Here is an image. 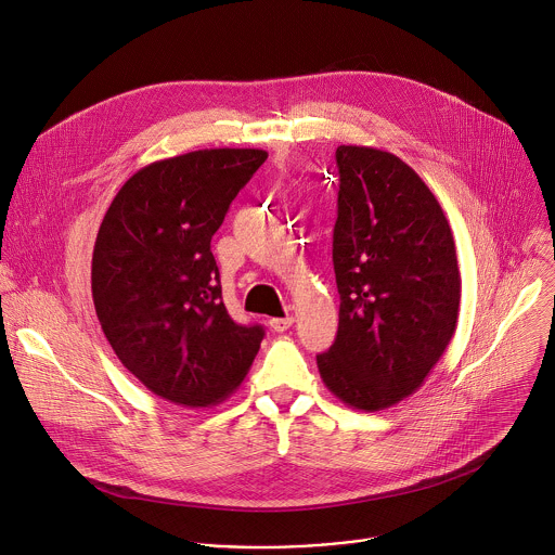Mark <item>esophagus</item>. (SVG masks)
I'll use <instances>...</instances> for the list:
<instances>
[{
  "label": "esophagus",
  "instance_id": "obj_1",
  "mask_svg": "<svg viewBox=\"0 0 555 555\" xmlns=\"http://www.w3.org/2000/svg\"><path fill=\"white\" fill-rule=\"evenodd\" d=\"M292 325H294V319H292V315H285V319H272V321H270V330H272V332H276V334L287 332Z\"/></svg>",
  "mask_w": 555,
  "mask_h": 555
}]
</instances>
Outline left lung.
Instances as JSON below:
<instances>
[{"label": "left lung", "mask_w": 555, "mask_h": 555, "mask_svg": "<svg viewBox=\"0 0 555 555\" xmlns=\"http://www.w3.org/2000/svg\"><path fill=\"white\" fill-rule=\"evenodd\" d=\"M334 272L340 321L315 356L336 398L375 413L415 392L450 345L461 274L450 223L398 155L340 144Z\"/></svg>", "instance_id": "left-lung-1"}]
</instances>
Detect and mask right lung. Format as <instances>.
Instances as JSON below:
<instances>
[{"label":"right lung","mask_w":555,"mask_h":555,"mask_svg":"<svg viewBox=\"0 0 555 555\" xmlns=\"http://www.w3.org/2000/svg\"><path fill=\"white\" fill-rule=\"evenodd\" d=\"M263 149H199L135 171L109 204L92 296L114 353L153 395L186 409L223 402L250 371L261 325L221 300L210 240L266 163Z\"/></svg>","instance_id":"add662e5"}]
</instances>
